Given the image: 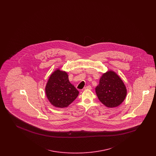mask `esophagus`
<instances>
[{"label": "esophagus", "instance_id": "esophagus-1", "mask_svg": "<svg viewBox=\"0 0 156 156\" xmlns=\"http://www.w3.org/2000/svg\"><path fill=\"white\" fill-rule=\"evenodd\" d=\"M92 89V87L91 86L88 85V86H87L86 87H85V89Z\"/></svg>", "mask_w": 156, "mask_h": 156}]
</instances>
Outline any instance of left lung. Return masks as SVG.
<instances>
[{"mask_svg":"<svg viewBox=\"0 0 156 156\" xmlns=\"http://www.w3.org/2000/svg\"><path fill=\"white\" fill-rule=\"evenodd\" d=\"M95 91L99 100L106 107L112 108L122 104L127 94L125 83L113 71L103 74Z\"/></svg>","mask_w":156,"mask_h":156,"instance_id":"8db88e82","label":"left lung"}]
</instances>
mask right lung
<instances>
[{"instance_id": "add662e5", "label": "right lung", "mask_w": 156, "mask_h": 156, "mask_svg": "<svg viewBox=\"0 0 156 156\" xmlns=\"http://www.w3.org/2000/svg\"><path fill=\"white\" fill-rule=\"evenodd\" d=\"M45 90L50 102L59 108L68 106L79 94V91L69 81L67 73L59 69L50 75Z\"/></svg>"}]
</instances>
